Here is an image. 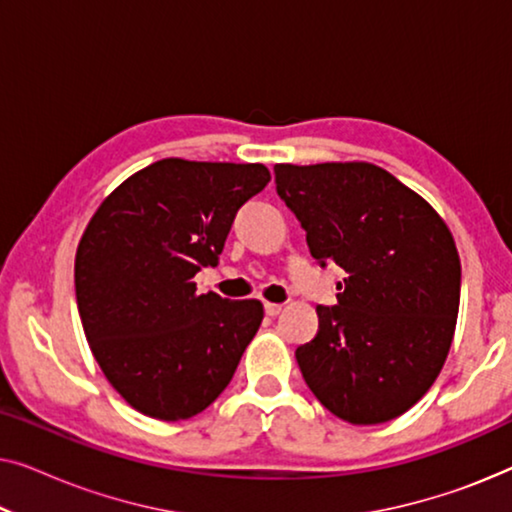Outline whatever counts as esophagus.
I'll return each mask as SVG.
<instances>
[{"label":"esophagus","instance_id":"1","mask_svg":"<svg viewBox=\"0 0 512 512\" xmlns=\"http://www.w3.org/2000/svg\"><path fill=\"white\" fill-rule=\"evenodd\" d=\"M263 307H265V314H268V317H277V314L284 310V305H279V303H265Z\"/></svg>","mask_w":512,"mask_h":512}]
</instances>
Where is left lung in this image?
<instances>
[{
    "instance_id": "left-lung-1",
    "label": "left lung",
    "mask_w": 512,
    "mask_h": 512,
    "mask_svg": "<svg viewBox=\"0 0 512 512\" xmlns=\"http://www.w3.org/2000/svg\"><path fill=\"white\" fill-rule=\"evenodd\" d=\"M279 198L321 268L340 265L338 305L296 349L317 401L349 424L410 410L436 380L457 326L461 263L429 202L370 163L275 165Z\"/></svg>"
}]
</instances>
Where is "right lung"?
<instances>
[{"mask_svg":"<svg viewBox=\"0 0 512 512\" xmlns=\"http://www.w3.org/2000/svg\"><path fill=\"white\" fill-rule=\"evenodd\" d=\"M270 181L265 165L165 158L102 202L79 249L74 284L88 345L118 394L179 422L233 380L263 321L258 300L198 293L237 209Z\"/></svg>","mask_w":512,"mask_h":512,"instance_id":"right-lung-1","label":"right lung"}]
</instances>
